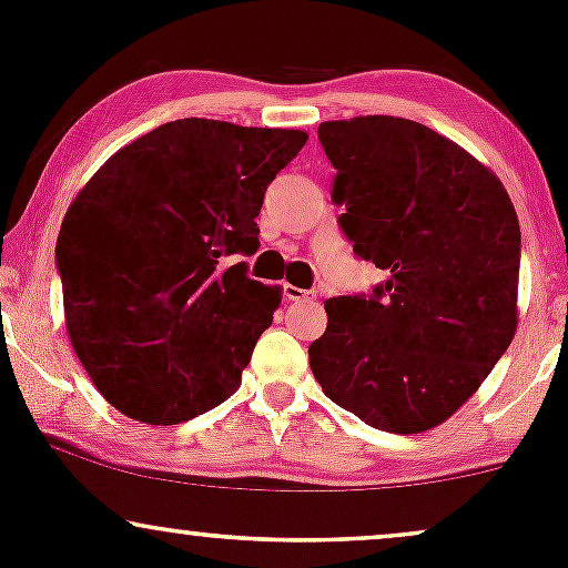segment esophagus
<instances>
[{
  "label": "esophagus",
  "instance_id": "obj_1",
  "mask_svg": "<svg viewBox=\"0 0 568 568\" xmlns=\"http://www.w3.org/2000/svg\"><path fill=\"white\" fill-rule=\"evenodd\" d=\"M283 296L285 302H312V298H315V291L296 288V285H283Z\"/></svg>",
  "mask_w": 568,
  "mask_h": 568
}]
</instances>
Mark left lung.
<instances>
[{
    "mask_svg": "<svg viewBox=\"0 0 568 568\" xmlns=\"http://www.w3.org/2000/svg\"><path fill=\"white\" fill-rule=\"evenodd\" d=\"M352 251L387 272L325 302L310 347L323 393L384 433L446 422L491 374L518 325L520 226L501 181L459 143L403 116L317 128Z\"/></svg>",
    "mask_w": 568,
    "mask_h": 568,
    "instance_id": "1",
    "label": "left lung"
}]
</instances>
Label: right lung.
<instances>
[{"mask_svg":"<svg viewBox=\"0 0 568 568\" xmlns=\"http://www.w3.org/2000/svg\"><path fill=\"white\" fill-rule=\"evenodd\" d=\"M304 143V130L165 122L69 205L55 262L71 347L130 419L179 425L240 387L280 288L226 256L258 251L266 186Z\"/></svg>","mask_w":568,"mask_h":568,"instance_id":"1","label":"right lung"}]
</instances>
